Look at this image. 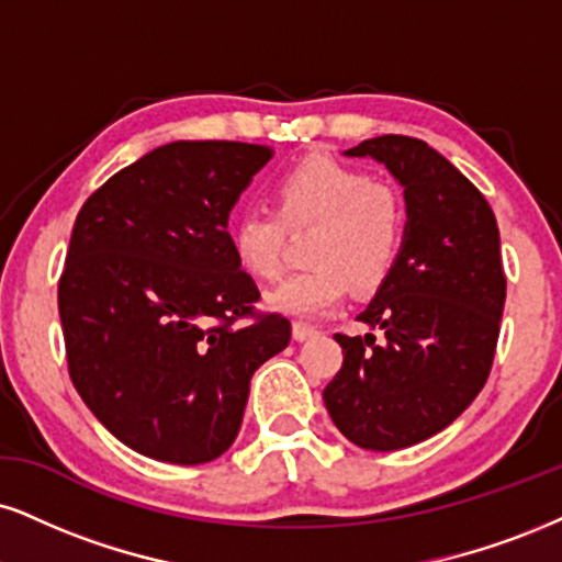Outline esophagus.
I'll list each match as a JSON object with an SVG mask.
<instances>
[{
	"label": "esophagus",
	"mask_w": 562,
	"mask_h": 562,
	"mask_svg": "<svg viewBox=\"0 0 562 562\" xmlns=\"http://www.w3.org/2000/svg\"><path fill=\"white\" fill-rule=\"evenodd\" d=\"M292 334H294L296 341H307V338L317 336V328H315V325H310V323L296 321V323L292 325Z\"/></svg>",
	"instance_id": "34e87169"
}]
</instances>
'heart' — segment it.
<instances>
[{
	"instance_id": "b5f03b06",
	"label": "heart",
	"mask_w": 562,
	"mask_h": 562,
	"mask_svg": "<svg viewBox=\"0 0 562 562\" xmlns=\"http://www.w3.org/2000/svg\"><path fill=\"white\" fill-rule=\"evenodd\" d=\"M273 205L276 213H239L228 239L247 276L276 281L283 273L286 232L313 228L304 247L313 266L268 294L270 307L281 313L321 315L344 300L349 281L375 289L406 245L408 211L398 187L330 156L292 166L273 187Z\"/></svg>"
}]
</instances>
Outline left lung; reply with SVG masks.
Instances as JSON below:
<instances>
[{
    "label": "left lung",
    "instance_id": "1",
    "mask_svg": "<svg viewBox=\"0 0 562 562\" xmlns=\"http://www.w3.org/2000/svg\"><path fill=\"white\" fill-rule=\"evenodd\" d=\"M385 164L404 184L406 245L357 321L383 336H344L325 385L330 419L355 446L398 450L446 429L493 370L505 304L493 207L425 140L380 135L346 150Z\"/></svg>",
    "mask_w": 562,
    "mask_h": 562
}]
</instances>
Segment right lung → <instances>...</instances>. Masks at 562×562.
Masks as SVG:
<instances>
[{
  "label": "right lung",
  "instance_id": "1",
  "mask_svg": "<svg viewBox=\"0 0 562 562\" xmlns=\"http://www.w3.org/2000/svg\"><path fill=\"white\" fill-rule=\"evenodd\" d=\"M273 148L177 140L124 166L82 203L59 276L75 391L148 459H218L241 427L255 370L292 323L260 313L228 213Z\"/></svg>",
  "mask_w": 562,
  "mask_h": 562
}]
</instances>
